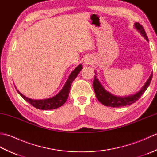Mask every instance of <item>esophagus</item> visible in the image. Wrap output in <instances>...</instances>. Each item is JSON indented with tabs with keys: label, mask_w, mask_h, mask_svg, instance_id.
Returning a JSON list of instances; mask_svg holds the SVG:
<instances>
[{
	"label": "esophagus",
	"mask_w": 157,
	"mask_h": 157,
	"mask_svg": "<svg viewBox=\"0 0 157 157\" xmlns=\"http://www.w3.org/2000/svg\"><path fill=\"white\" fill-rule=\"evenodd\" d=\"M85 63H86V64H89V63H90V61H86Z\"/></svg>",
	"instance_id": "esophagus-1"
}]
</instances>
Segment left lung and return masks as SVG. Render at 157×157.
Instances as JSON below:
<instances>
[{"mask_svg": "<svg viewBox=\"0 0 157 157\" xmlns=\"http://www.w3.org/2000/svg\"><path fill=\"white\" fill-rule=\"evenodd\" d=\"M134 28L136 29L140 34L143 37H144L146 40L148 41L147 36H146V32L143 28L142 25L140 24L139 23L136 22L134 23ZM96 75V73L95 72ZM152 78V73L150 75L148 80L146 81L145 84L143 86V87L139 90L137 93L134 94H131L125 96H117L111 94V92L106 90L104 88V86L98 80L97 76L94 75V82H93V88H94L95 94L98 101L101 102L102 105L106 106H110V107H121V106H124L127 105H130L136 102L141 97V96L144 94V92L148 88L150 84H151Z\"/></svg>", "mask_w": 157, "mask_h": 157, "instance_id": "obj_1", "label": "left lung"}]
</instances>
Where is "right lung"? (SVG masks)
I'll return each mask as SVG.
<instances>
[{
    "label": "right lung",
    "instance_id": "obj_1",
    "mask_svg": "<svg viewBox=\"0 0 157 157\" xmlns=\"http://www.w3.org/2000/svg\"><path fill=\"white\" fill-rule=\"evenodd\" d=\"M83 66L82 64L79 65L77 67L70 73L67 80L65 84L63 86L61 90L57 94L52 96L51 98L40 100L32 99L22 94L21 92H19L17 89L16 90L25 101H27L29 104L32 105L36 108L41 110H51L57 109L60 107V106H61L66 102L67 100L72 82L75 79L77 75H78V73L80 72Z\"/></svg>",
    "mask_w": 157,
    "mask_h": 157
}]
</instances>
